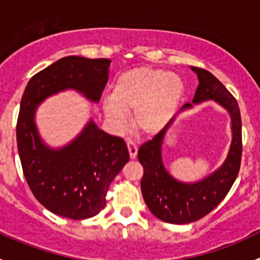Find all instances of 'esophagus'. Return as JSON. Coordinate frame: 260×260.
<instances>
[{
	"label": "esophagus",
	"instance_id": "1",
	"mask_svg": "<svg viewBox=\"0 0 260 260\" xmlns=\"http://www.w3.org/2000/svg\"><path fill=\"white\" fill-rule=\"evenodd\" d=\"M127 146H128V151H129L131 158L135 159L136 157H137V152H138L137 145H136L132 140H127Z\"/></svg>",
	"mask_w": 260,
	"mask_h": 260
}]
</instances>
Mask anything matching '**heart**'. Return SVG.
<instances>
[{"label": "heart", "instance_id": "1", "mask_svg": "<svg viewBox=\"0 0 260 260\" xmlns=\"http://www.w3.org/2000/svg\"><path fill=\"white\" fill-rule=\"evenodd\" d=\"M185 93L180 75L164 69L142 67L122 73L112 88V99L104 103V113L114 124L125 122L135 111L136 129L146 136L161 132L176 114Z\"/></svg>", "mask_w": 260, "mask_h": 260}]
</instances>
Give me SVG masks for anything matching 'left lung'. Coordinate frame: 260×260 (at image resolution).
<instances>
[{
	"instance_id": "obj_1",
	"label": "left lung",
	"mask_w": 260,
	"mask_h": 260,
	"mask_svg": "<svg viewBox=\"0 0 260 260\" xmlns=\"http://www.w3.org/2000/svg\"><path fill=\"white\" fill-rule=\"evenodd\" d=\"M190 69L198 75L199 85L192 104H185L180 113L192 109L193 104L214 101L230 115L232 143L221 166L195 182H183L172 176L162 158L165 137L177 115L153 140L141 146L138 159L145 170L141 181L142 196L149 211L170 224H188L214 210L237 179L242 158V118L237 99L208 70L195 67Z\"/></svg>"
}]
</instances>
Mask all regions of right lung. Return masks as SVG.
I'll return each instance as SVG.
<instances>
[{
    "label": "right lung",
    "mask_w": 260,
    "mask_h": 260,
    "mask_svg": "<svg viewBox=\"0 0 260 260\" xmlns=\"http://www.w3.org/2000/svg\"><path fill=\"white\" fill-rule=\"evenodd\" d=\"M109 67V59L61 57L34 75L21 98L16 138L23 175L39 203L59 216L83 220L99 214L129 153L122 138L102 131L91 118L69 143L50 147L39 132L36 109L65 90L98 103Z\"/></svg>",
    "instance_id": "add662e5"
}]
</instances>
